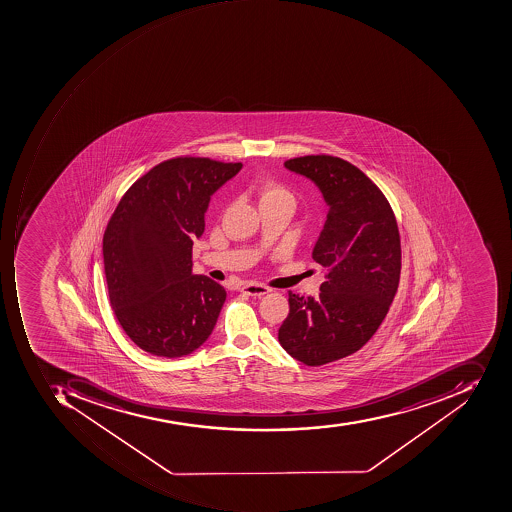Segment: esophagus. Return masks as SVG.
Instances as JSON below:
<instances>
[{"instance_id": "esophagus-1", "label": "esophagus", "mask_w": 512, "mask_h": 512, "mask_svg": "<svg viewBox=\"0 0 512 512\" xmlns=\"http://www.w3.org/2000/svg\"><path fill=\"white\" fill-rule=\"evenodd\" d=\"M241 291H243L244 294H247V296L261 297L265 296V294H268L271 289H269L268 286L260 285V283L251 282L243 285Z\"/></svg>"}]
</instances>
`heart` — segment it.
Returning a JSON list of instances; mask_svg holds the SVG:
<instances>
[{"label":"heart","mask_w":512,"mask_h":512,"mask_svg":"<svg viewBox=\"0 0 512 512\" xmlns=\"http://www.w3.org/2000/svg\"><path fill=\"white\" fill-rule=\"evenodd\" d=\"M261 194H263V199L265 198H291V194H289L288 190H285V188L280 187V185L275 184H269L266 185L265 188H263V191H261Z\"/></svg>","instance_id":"heart-1"}]
</instances>
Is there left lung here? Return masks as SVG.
Wrapping results in <instances>:
<instances>
[{
    "instance_id": "left-lung-1",
    "label": "left lung",
    "mask_w": 512,
    "mask_h": 512,
    "mask_svg": "<svg viewBox=\"0 0 512 512\" xmlns=\"http://www.w3.org/2000/svg\"><path fill=\"white\" fill-rule=\"evenodd\" d=\"M285 168L310 179L327 204L313 249L327 272L318 299L289 291L279 341L300 363L322 366L360 350L386 318L402 268L399 227L385 194L352 163L305 156Z\"/></svg>"
}]
</instances>
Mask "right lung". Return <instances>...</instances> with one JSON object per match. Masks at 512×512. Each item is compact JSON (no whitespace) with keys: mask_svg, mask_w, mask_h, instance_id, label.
Wrapping results in <instances>:
<instances>
[{"mask_svg":"<svg viewBox=\"0 0 512 512\" xmlns=\"http://www.w3.org/2000/svg\"><path fill=\"white\" fill-rule=\"evenodd\" d=\"M241 163L177 157L126 191L103 238L107 289L118 322L151 355H190L212 335L226 289L193 274L208 202Z\"/></svg>","mask_w":512,"mask_h":512,"instance_id":"add662e5","label":"right lung"}]
</instances>
